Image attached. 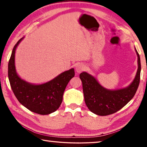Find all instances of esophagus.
<instances>
[{"instance_id":"34e87169","label":"esophagus","mask_w":147,"mask_h":147,"mask_svg":"<svg viewBox=\"0 0 147 147\" xmlns=\"http://www.w3.org/2000/svg\"><path fill=\"white\" fill-rule=\"evenodd\" d=\"M86 69V67L84 65V64H82V63H80L78 65H77V66L76 67V71L77 73H81V72H82L83 71L85 70Z\"/></svg>"}]
</instances>
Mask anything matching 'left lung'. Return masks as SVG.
<instances>
[{
    "mask_svg": "<svg viewBox=\"0 0 147 147\" xmlns=\"http://www.w3.org/2000/svg\"><path fill=\"white\" fill-rule=\"evenodd\" d=\"M138 57V69L135 79L128 88L119 90H108L102 87L93 76L83 72L80 74L82 82L84 99L86 106L91 112L105 116L120 110L135 95L140 82L141 61Z\"/></svg>",
    "mask_w": 147,
    "mask_h": 147,
    "instance_id": "8db88e82",
    "label": "left lung"
}]
</instances>
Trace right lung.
<instances>
[{"label": "right lung", "instance_id": "1", "mask_svg": "<svg viewBox=\"0 0 147 147\" xmlns=\"http://www.w3.org/2000/svg\"><path fill=\"white\" fill-rule=\"evenodd\" d=\"M23 39H19L14 46L9 60L8 78L11 88L19 102L30 111L40 115H48L60 106L66 86L74 76V69L65 71L49 82L41 85H33L21 80L16 71L15 53Z\"/></svg>", "mask_w": 147, "mask_h": 147}]
</instances>
